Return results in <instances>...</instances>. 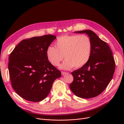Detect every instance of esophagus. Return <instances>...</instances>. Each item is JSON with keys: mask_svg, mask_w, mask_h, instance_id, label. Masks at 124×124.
I'll return each instance as SVG.
<instances>
[{"mask_svg": "<svg viewBox=\"0 0 124 124\" xmlns=\"http://www.w3.org/2000/svg\"><path fill=\"white\" fill-rule=\"evenodd\" d=\"M67 74V72H61V74H62V76H64L65 75H66Z\"/></svg>", "mask_w": 124, "mask_h": 124, "instance_id": "esophagus-1", "label": "esophagus"}]
</instances>
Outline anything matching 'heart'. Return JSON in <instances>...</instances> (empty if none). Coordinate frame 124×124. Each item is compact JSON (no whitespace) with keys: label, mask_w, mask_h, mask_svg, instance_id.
Here are the masks:
<instances>
[{"label":"heart","mask_w":124,"mask_h":124,"mask_svg":"<svg viewBox=\"0 0 124 124\" xmlns=\"http://www.w3.org/2000/svg\"><path fill=\"white\" fill-rule=\"evenodd\" d=\"M55 46L47 47L46 56L54 66H59L65 57L66 59L60 65L61 69L69 70L74 66L75 68H81L90 59L92 44L87 35H64L57 39Z\"/></svg>","instance_id":"obj_1"}]
</instances>
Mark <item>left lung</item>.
<instances>
[{
  "mask_svg": "<svg viewBox=\"0 0 124 124\" xmlns=\"http://www.w3.org/2000/svg\"><path fill=\"white\" fill-rule=\"evenodd\" d=\"M86 34L91 40L90 59L83 67L72 72L74 78L70 88L77 97L83 99L95 97L101 94L111 80L115 63L108 45L91 30L75 32Z\"/></svg>",
  "mask_w": 124,
  "mask_h": 124,
  "instance_id": "8db88e82",
  "label": "left lung"
}]
</instances>
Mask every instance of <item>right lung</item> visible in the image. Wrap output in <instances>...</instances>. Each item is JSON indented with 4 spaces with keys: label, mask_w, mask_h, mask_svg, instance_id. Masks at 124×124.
<instances>
[{
    "label": "right lung",
    "mask_w": 124,
    "mask_h": 124,
    "mask_svg": "<svg viewBox=\"0 0 124 124\" xmlns=\"http://www.w3.org/2000/svg\"><path fill=\"white\" fill-rule=\"evenodd\" d=\"M56 37L46 35L22 41L11 53L8 70L12 86L24 99L33 102L44 100L60 70L48 60L46 51Z\"/></svg>",
    "instance_id": "obj_1"
}]
</instances>
